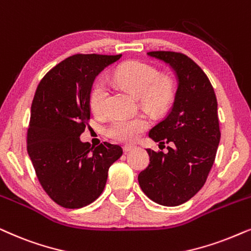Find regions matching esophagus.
<instances>
[{
  "label": "esophagus",
  "mask_w": 251,
  "mask_h": 251,
  "mask_svg": "<svg viewBox=\"0 0 251 251\" xmlns=\"http://www.w3.org/2000/svg\"><path fill=\"white\" fill-rule=\"evenodd\" d=\"M135 148H136V146H133V145H125V146H123V151L130 152V151H132V150Z\"/></svg>",
  "instance_id": "obj_1"
}]
</instances>
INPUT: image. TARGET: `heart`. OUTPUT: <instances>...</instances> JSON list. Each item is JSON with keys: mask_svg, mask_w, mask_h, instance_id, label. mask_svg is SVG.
<instances>
[{"mask_svg": "<svg viewBox=\"0 0 251 251\" xmlns=\"http://www.w3.org/2000/svg\"><path fill=\"white\" fill-rule=\"evenodd\" d=\"M114 79L135 96L141 97L146 108L153 112L164 109L173 99L174 86L168 76L159 75L153 67L144 62L131 61L123 63L116 69ZM109 87L105 80L94 84L90 94V106L94 113H101L105 108ZM150 126L145 115L116 116L107 129L109 137L121 142H133Z\"/></svg>", "mask_w": 251, "mask_h": 251, "instance_id": "b5f03b06", "label": "heart"}]
</instances>
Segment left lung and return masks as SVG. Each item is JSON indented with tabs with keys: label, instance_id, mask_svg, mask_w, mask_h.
<instances>
[{
	"label": "left lung",
	"instance_id": "1",
	"mask_svg": "<svg viewBox=\"0 0 251 251\" xmlns=\"http://www.w3.org/2000/svg\"><path fill=\"white\" fill-rule=\"evenodd\" d=\"M150 57L168 64L177 89L168 115L150 130L159 144L171 143L168 152L146 149L150 164L138 175L143 193L164 206H177L201 189L220 142L218 103L209 78L181 53L150 51Z\"/></svg>",
	"mask_w": 251,
	"mask_h": 251
}]
</instances>
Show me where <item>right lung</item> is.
Here are the masks:
<instances>
[{"label": "right lung", "instance_id": "right-lung-1", "mask_svg": "<svg viewBox=\"0 0 251 251\" xmlns=\"http://www.w3.org/2000/svg\"><path fill=\"white\" fill-rule=\"evenodd\" d=\"M122 55L77 54L41 79L31 106L27 153L38 180L51 200L79 209L105 189L108 169L122 148L105 142L93 148L80 141L90 119L96 77Z\"/></svg>", "mask_w": 251, "mask_h": 251}]
</instances>
